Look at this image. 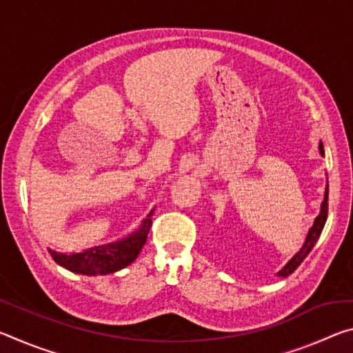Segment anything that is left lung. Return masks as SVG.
I'll return each mask as SVG.
<instances>
[{
    "instance_id": "1",
    "label": "left lung",
    "mask_w": 353,
    "mask_h": 353,
    "mask_svg": "<svg viewBox=\"0 0 353 353\" xmlns=\"http://www.w3.org/2000/svg\"><path fill=\"white\" fill-rule=\"evenodd\" d=\"M319 149H321V154H324V149H322V145H319ZM327 213H328V185H327V188H325V196H324V202H322V207H321V213H319V216L314 219V224H313V227L308 232L305 243H303L302 249L299 250V252L294 256H292V259L288 263H286V265L282 268V270L279 271V276L288 277L290 274L294 272L297 270V266L301 265L303 260H305V256L310 254V250L313 249L316 241H318V238L321 236V232H322V229H324V224H325V221H327Z\"/></svg>"
}]
</instances>
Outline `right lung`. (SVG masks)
Returning <instances> with one entry per match:
<instances>
[{
    "instance_id": "add662e5",
    "label": "right lung",
    "mask_w": 353,
    "mask_h": 353,
    "mask_svg": "<svg viewBox=\"0 0 353 353\" xmlns=\"http://www.w3.org/2000/svg\"><path fill=\"white\" fill-rule=\"evenodd\" d=\"M152 212L143 221L140 229L121 241L103 244L82 250L79 254H62L50 249V254L57 265L63 266L71 272L82 276H105L117 272L130 265L139 256L143 244L146 243L149 230H151Z\"/></svg>"
}]
</instances>
